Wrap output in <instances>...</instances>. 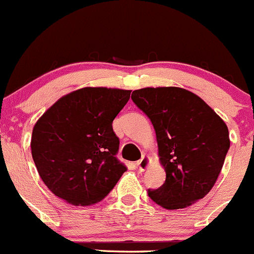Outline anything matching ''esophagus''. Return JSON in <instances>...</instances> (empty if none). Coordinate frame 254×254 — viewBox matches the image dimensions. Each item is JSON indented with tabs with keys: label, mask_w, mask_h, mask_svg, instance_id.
I'll use <instances>...</instances> for the list:
<instances>
[{
	"label": "esophagus",
	"mask_w": 254,
	"mask_h": 254,
	"mask_svg": "<svg viewBox=\"0 0 254 254\" xmlns=\"http://www.w3.org/2000/svg\"><path fill=\"white\" fill-rule=\"evenodd\" d=\"M149 164H150L149 157H147V155H143V157H142L140 160L136 163V166H137V169L140 170V171H144V170L148 168Z\"/></svg>",
	"instance_id": "esophagus-1"
}]
</instances>
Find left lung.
<instances>
[{
	"label": "left lung",
	"instance_id": "1",
	"mask_svg": "<svg viewBox=\"0 0 254 254\" xmlns=\"http://www.w3.org/2000/svg\"><path fill=\"white\" fill-rule=\"evenodd\" d=\"M132 101L154 127L166 172L148 196L168 210L185 208L212 189L230 147L228 127L202 99L177 86L132 91Z\"/></svg>",
	"mask_w": 254,
	"mask_h": 254
}]
</instances>
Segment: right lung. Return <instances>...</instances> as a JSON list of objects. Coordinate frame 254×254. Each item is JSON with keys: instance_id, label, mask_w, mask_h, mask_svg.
Listing matches in <instances>:
<instances>
[{"instance_id": "1", "label": "right lung", "mask_w": 254, "mask_h": 254, "mask_svg": "<svg viewBox=\"0 0 254 254\" xmlns=\"http://www.w3.org/2000/svg\"><path fill=\"white\" fill-rule=\"evenodd\" d=\"M131 90L82 88L58 100L32 130L31 153L53 194L72 205L101 201L127 171L112 123Z\"/></svg>"}]
</instances>
